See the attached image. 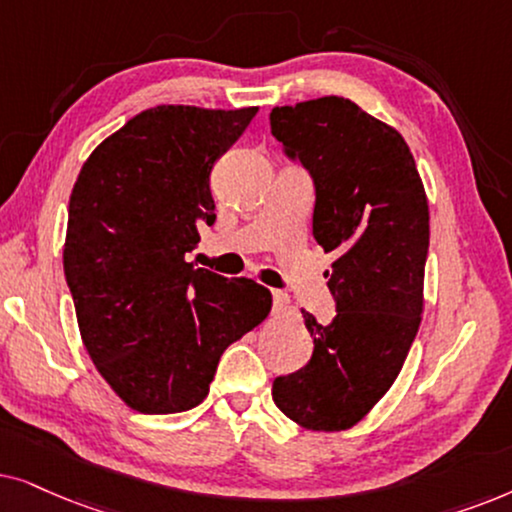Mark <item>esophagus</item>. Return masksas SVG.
I'll return each instance as SVG.
<instances>
[{
	"label": "esophagus",
	"instance_id": "34e87169",
	"mask_svg": "<svg viewBox=\"0 0 512 512\" xmlns=\"http://www.w3.org/2000/svg\"><path fill=\"white\" fill-rule=\"evenodd\" d=\"M288 304H290V297L285 295L283 290H271V313H274V316L288 309Z\"/></svg>",
	"mask_w": 512,
	"mask_h": 512
}]
</instances>
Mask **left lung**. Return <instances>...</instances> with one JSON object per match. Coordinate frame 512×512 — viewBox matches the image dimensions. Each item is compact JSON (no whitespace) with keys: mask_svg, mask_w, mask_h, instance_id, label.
Returning <instances> with one entry per match:
<instances>
[{"mask_svg":"<svg viewBox=\"0 0 512 512\" xmlns=\"http://www.w3.org/2000/svg\"><path fill=\"white\" fill-rule=\"evenodd\" d=\"M271 133L316 185L313 238L337 257L327 288L337 316L320 325L302 370L271 395L309 431L356 426L403 370L424 313L428 199L403 135L356 102L325 95L271 109Z\"/></svg>","mask_w":512,"mask_h":512,"instance_id":"1","label":"left lung"}]
</instances>
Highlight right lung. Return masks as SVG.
Returning <instances> with one entry per match:
<instances>
[{
	"mask_svg": "<svg viewBox=\"0 0 512 512\" xmlns=\"http://www.w3.org/2000/svg\"><path fill=\"white\" fill-rule=\"evenodd\" d=\"M257 107L159 105L100 142L74 182L63 248L95 370L142 414L203 403L224 349L271 311L252 278L187 262L215 222L210 170Z\"/></svg>",
	"mask_w": 512,
	"mask_h": 512,
	"instance_id": "right-lung-1",
	"label": "right lung"
}]
</instances>
